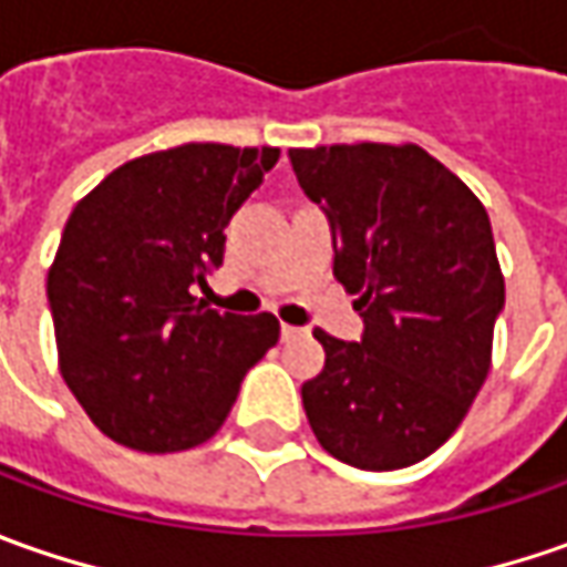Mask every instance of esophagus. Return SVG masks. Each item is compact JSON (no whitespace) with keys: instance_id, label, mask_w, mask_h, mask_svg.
Wrapping results in <instances>:
<instances>
[{"instance_id":"34e87169","label":"esophagus","mask_w":567,"mask_h":567,"mask_svg":"<svg viewBox=\"0 0 567 567\" xmlns=\"http://www.w3.org/2000/svg\"><path fill=\"white\" fill-rule=\"evenodd\" d=\"M298 336H303L301 326H288V322H282V339L288 342V339H298Z\"/></svg>"}]
</instances>
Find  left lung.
Segmentation results:
<instances>
[{
	"label": "left lung",
	"instance_id": "left-lung-1",
	"mask_svg": "<svg viewBox=\"0 0 567 567\" xmlns=\"http://www.w3.org/2000/svg\"><path fill=\"white\" fill-rule=\"evenodd\" d=\"M332 228V272L358 295L361 342L317 329L320 377L301 385L313 436L361 471L433 455L489 373L505 307L489 216L426 150L336 144L288 150Z\"/></svg>",
	"mask_w": 567,
	"mask_h": 567
}]
</instances>
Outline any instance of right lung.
<instances>
[{
	"label": "right lung",
	"mask_w": 567,
	"mask_h": 567,
	"mask_svg": "<svg viewBox=\"0 0 567 567\" xmlns=\"http://www.w3.org/2000/svg\"><path fill=\"white\" fill-rule=\"evenodd\" d=\"M276 159V147L182 144L118 166L74 206L47 298L62 380L109 440L137 452L200 445L279 342L272 313L194 298L223 266L225 225Z\"/></svg>",
	"instance_id": "1"
}]
</instances>
